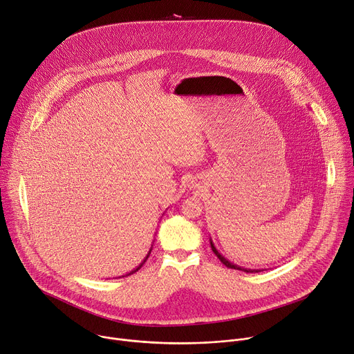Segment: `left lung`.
<instances>
[{"instance_id": "left-lung-1", "label": "left lung", "mask_w": 354, "mask_h": 354, "mask_svg": "<svg viewBox=\"0 0 354 354\" xmlns=\"http://www.w3.org/2000/svg\"><path fill=\"white\" fill-rule=\"evenodd\" d=\"M211 248H212V252L215 253V256L221 260V263L222 264H225L227 268H234V270H241V271H246V272H257V271H260V270H252V268H243V267H241V266H236V264H233V263H230L229 260H226L218 250H216V248L214 246V243H212V241H211Z\"/></svg>"}]
</instances>
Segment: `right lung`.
Returning a JSON list of instances; mask_svg holds the SVG:
<instances>
[{
	"label": "right lung",
	"instance_id": "right-lung-1",
	"mask_svg": "<svg viewBox=\"0 0 354 354\" xmlns=\"http://www.w3.org/2000/svg\"><path fill=\"white\" fill-rule=\"evenodd\" d=\"M150 252H151V249H150V250H149V253H147V256H146V257H145V260H143V261H142V263H140V264H139V266H138V267H136V268H133V270H132V271H131V272H128V274H127V276H131V274H133V272H136V271H138V270H139V268H140V267H142V266H143V264H145V261H146V260H147V257H149V254H150Z\"/></svg>",
	"mask_w": 354,
	"mask_h": 354
}]
</instances>
